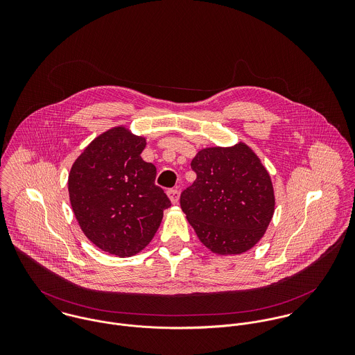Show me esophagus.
I'll use <instances>...</instances> for the list:
<instances>
[{"mask_svg": "<svg viewBox=\"0 0 355 355\" xmlns=\"http://www.w3.org/2000/svg\"><path fill=\"white\" fill-rule=\"evenodd\" d=\"M168 197H169V200H171V202L173 203V205H178L179 203V197H180V193H179V190L178 189H171V190H168Z\"/></svg>", "mask_w": 355, "mask_h": 355, "instance_id": "esophagus-1", "label": "esophagus"}]
</instances>
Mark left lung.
<instances>
[{
  "label": "left lung",
  "instance_id": "obj_1",
  "mask_svg": "<svg viewBox=\"0 0 355 355\" xmlns=\"http://www.w3.org/2000/svg\"><path fill=\"white\" fill-rule=\"evenodd\" d=\"M191 168L197 179L180 206L202 245L220 255L250 250L275 213L273 184L258 155L243 142L206 148Z\"/></svg>",
  "mask_w": 355,
  "mask_h": 355
}]
</instances>
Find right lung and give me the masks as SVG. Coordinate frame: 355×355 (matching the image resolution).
<instances>
[{
    "label": "right lung",
    "instance_id": "add662e5",
    "mask_svg": "<svg viewBox=\"0 0 355 355\" xmlns=\"http://www.w3.org/2000/svg\"><path fill=\"white\" fill-rule=\"evenodd\" d=\"M145 146L146 138L113 127L90 142L68 175L69 201L83 234L116 257L142 252L171 206L154 184L155 166L141 157Z\"/></svg>",
    "mask_w": 355,
    "mask_h": 355
}]
</instances>
